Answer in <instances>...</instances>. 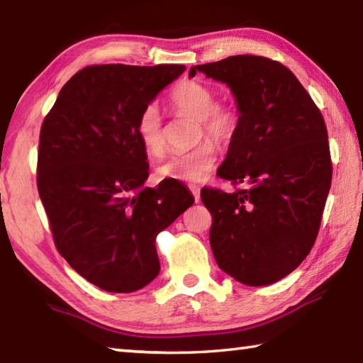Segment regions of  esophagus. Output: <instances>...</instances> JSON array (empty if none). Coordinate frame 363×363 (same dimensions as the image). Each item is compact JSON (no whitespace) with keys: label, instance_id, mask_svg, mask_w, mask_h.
Returning a JSON list of instances; mask_svg holds the SVG:
<instances>
[{"label":"esophagus","instance_id":"34e87169","mask_svg":"<svg viewBox=\"0 0 363 363\" xmlns=\"http://www.w3.org/2000/svg\"><path fill=\"white\" fill-rule=\"evenodd\" d=\"M190 191H191V195H194L195 201L198 203L199 199H201V189H199L198 186H190Z\"/></svg>","mask_w":363,"mask_h":363}]
</instances>
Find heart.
Masks as SVG:
<instances>
[{
  "instance_id": "heart-1",
  "label": "heart",
  "mask_w": 363,
  "mask_h": 363,
  "mask_svg": "<svg viewBox=\"0 0 363 363\" xmlns=\"http://www.w3.org/2000/svg\"><path fill=\"white\" fill-rule=\"evenodd\" d=\"M168 101L177 115L198 121V140L206 137L220 146H226L234 140L240 126V112L230 103H217L215 90L207 84L195 79L182 81L169 91ZM135 130L143 150L150 156L159 157L164 152V125L156 104L143 107L137 117ZM215 160V146L211 142H203L187 152L169 156L156 172L159 179L201 182L212 172Z\"/></svg>"
}]
</instances>
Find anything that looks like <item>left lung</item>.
<instances>
[{
  "instance_id": "8db88e82",
  "label": "left lung",
  "mask_w": 363,
  "mask_h": 363,
  "mask_svg": "<svg viewBox=\"0 0 363 363\" xmlns=\"http://www.w3.org/2000/svg\"><path fill=\"white\" fill-rule=\"evenodd\" d=\"M226 82L240 112L218 168L233 194L203 189L212 215L211 248L223 272L259 287L299 267L317 240L333 181L325 118L287 67L262 56H230L190 68Z\"/></svg>"
}]
</instances>
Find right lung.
<instances>
[{
	"instance_id": "obj_1",
	"label": "right lung",
	"mask_w": 363,
	"mask_h": 363,
	"mask_svg": "<svg viewBox=\"0 0 363 363\" xmlns=\"http://www.w3.org/2000/svg\"><path fill=\"white\" fill-rule=\"evenodd\" d=\"M184 65H90L60 89L43 120L37 189L54 245L96 287L130 293L160 272L156 237L195 203L177 181L143 187L138 113Z\"/></svg>"
}]
</instances>
